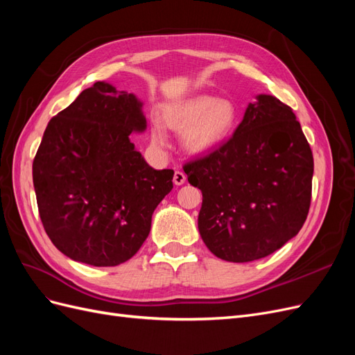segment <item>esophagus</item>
Returning a JSON list of instances; mask_svg holds the SVG:
<instances>
[{
    "label": "esophagus",
    "mask_w": 355,
    "mask_h": 355,
    "mask_svg": "<svg viewBox=\"0 0 355 355\" xmlns=\"http://www.w3.org/2000/svg\"><path fill=\"white\" fill-rule=\"evenodd\" d=\"M185 180H187V176H185V173L184 171H175V176H173V182H175V185H178V187H180V185H184L185 184Z\"/></svg>",
    "instance_id": "34e87169"
}]
</instances>
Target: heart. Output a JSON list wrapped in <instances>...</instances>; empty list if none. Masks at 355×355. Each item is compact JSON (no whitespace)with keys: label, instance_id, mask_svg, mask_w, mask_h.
I'll return each mask as SVG.
<instances>
[{"label":"heart","instance_id":"1","mask_svg":"<svg viewBox=\"0 0 355 355\" xmlns=\"http://www.w3.org/2000/svg\"><path fill=\"white\" fill-rule=\"evenodd\" d=\"M163 120L171 130L184 132V146L194 155L209 154L218 149L232 135L239 121V108L230 99H218L211 94H197L163 108ZM151 139L155 146L168 144L163 123L154 121Z\"/></svg>","mask_w":355,"mask_h":355}]
</instances>
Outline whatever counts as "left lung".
<instances>
[{
  "label": "left lung",
  "instance_id": "obj_1",
  "mask_svg": "<svg viewBox=\"0 0 355 355\" xmlns=\"http://www.w3.org/2000/svg\"><path fill=\"white\" fill-rule=\"evenodd\" d=\"M184 170L202 192L201 239L223 261L262 259L306 219L313 153L292 108L271 94H257L230 141Z\"/></svg>",
  "mask_w": 355,
  "mask_h": 355
}]
</instances>
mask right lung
<instances>
[{
  "label": "right lung",
  "mask_w": 355,
  "mask_h": 355,
  "mask_svg": "<svg viewBox=\"0 0 355 355\" xmlns=\"http://www.w3.org/2000/svg\"><path fill=\"white\" fill-rule=\"evenodd\" d=\"M142 101L106 81L47 124L32 164L40 218L72 261L115 266L133 257L175 171L149 166L132 142L146 130Z\"/></svg>",
  "instance_id": "right-lung-1"
}]
</instances>
